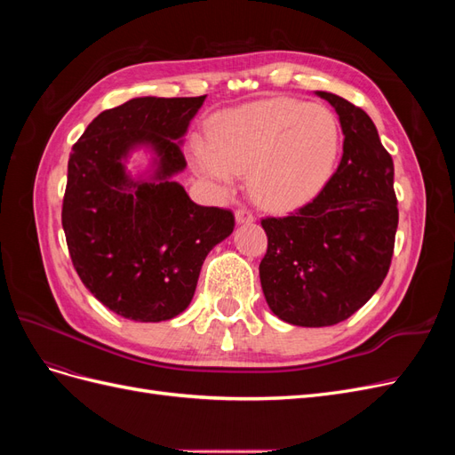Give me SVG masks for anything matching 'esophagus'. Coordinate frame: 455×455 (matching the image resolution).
Masks as SVG:
<instances>
[{
	"label": "esophagus",
	"mask_w": 455,
	"mask_h": 455,
	"mask_svg": "<svg viewBox=\"0 0 455 455\" xmlns=\"http://www.w3.org/2000/svg\"><path fill=\"white\" fill-rule=\"evenodd\" d=\"M235 222H237L239 226H243V224H252V222H254V216H252L249 211L241 209V211L235 212Z\"/></svg>",
	"instance_id": "obj_1"
}]
</instances>
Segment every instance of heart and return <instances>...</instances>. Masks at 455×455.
<instances>
[{"instance_id": "obj_1", "label": "heart", "mask_w": 455, "mask_h": 455, "mask_svg": "<svg viewBox=\"0 0 455 455\" xmlns=\"http://www.w3.org/2000/svg\"><path fill=\"white\" fill-rule=\"evenodd\" d=\"M341 129L332 109L294 99H264L220 114L211 139L191 136L196 172L220 194L246 171L251 196L271 211H292L321 194L332 178Z\"/></svg>"}]
</instances>
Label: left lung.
<instances>
[{
    "mask_svg": "<svg viewBox=\"0 0 455 455\" xmlns=\"http://www.w3.org/2000/svg\"><path fill=\"white\" fill-rule=\"evenodd\" d=\"M336 109L343 132L338 171L309 204L266 218L259 283L273 315L296 326H332L359 311L389 271L398 209L395 167L361 108L315 91Z\"/></svg>",
    "mask_w": 455,
    "mask_h": 455,
    "instance_id": "1",
    "label": "left lung"
}]
</instances>
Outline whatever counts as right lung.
I'll list each match as a JSON object with an SVG mask.
<instances>
[{
  "label": "right lung",
  "instance_id": "right-lung-1",
  "mask_svg": "<svg viewBox=\"0 0 455 455\" xmlns=\"http://www.w3.org/2000/svg\"><path fill=\"white\" fill-rule=\"evenodd\" d=\"M206 99L139 96L91 121L68 161L62 228L89 292L125 319L161 323L186 311L201 266L235 218L189 199L184 136ZM148 161L132 173L128 161Z\"/></svg>",
  "mask_w": 455,
  "mask_h": 455
}]
</instances>
